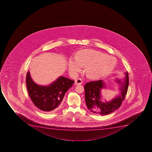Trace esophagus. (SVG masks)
Listing matches in <instances>:
<instances>
[{
	"mask_svg": "<svg viewBox=\"0 0 152 152\" xmlns=\"http://www.w3.org/2000/svg\"><path fill=\"white\" fill-rule=\"evenodd\" d=\"M82 83V79L81 78H78L75 81V84L76 85H80Z\"/></svg>",
	"mask_w": 152,
	"mask_h": 152,
	"instance_id": "34e87169",
	"label": "esophagus"
}]
</instances>
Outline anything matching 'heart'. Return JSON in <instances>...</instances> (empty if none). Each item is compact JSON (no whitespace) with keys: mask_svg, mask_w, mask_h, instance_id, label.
Listing matches in <instances>:
<instances>
[{"mask_svg":"<svg viewBox=\"0 0 152 152\" xmlns=\"http://www.w3.org/2000/svg\"><path fill=\"white\" fill-rule=\"evenodd\" d=\"M116 60L105 53L92 49H83L77 52L76 58H71L68 68L71 73L76 75L86 66V75L89 78L97 79L106 75L116 66Z\"/></svg>","mask_w":152,"mask_h":152,"instance_id":"heart-1","label":"heart"}]
</instances>
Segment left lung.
<instances>
[{"label":"left lung","mask_w":152,"mask_h":152,"mask_svg":"<svg viewBox=\"0 0 152 152\" xmlns=\"http://www.w3.org/2000/svg\"><path fill=\"white\" fill-rule=\"evenodd\" d=\"M124 81L116 79V82L121 84V95L109 102H104L101 95V89L105 88L103 80L91 81L84 86L85 100L88 109L92 113L101 115H107L116 110L121 105L128 88L129 76L128 72L125 73Z\"/></svg>","instance_id":"left-lung-1"}]
</instances>
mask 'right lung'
I'll return each instance as SVG.
<instances>
[{
  "mask_svg": "<svg viewBox=\"0 0 152 152\" xmlns=\"http://www.w3.org/2000/svg\"><path fill=\"white\" fill-rule=\"evenodd\" d=\"M74 81L61 76L47 86L36 84L31 78L29 72L26 77L27 91L34 105L41 110L52 113L61 107L62 100Z\"/></svg>",
  "mask_w": 152,
  "mask_h": 152,
  "instance_id": "obj_1",
  "label": "right lung"
}]
</instances>
